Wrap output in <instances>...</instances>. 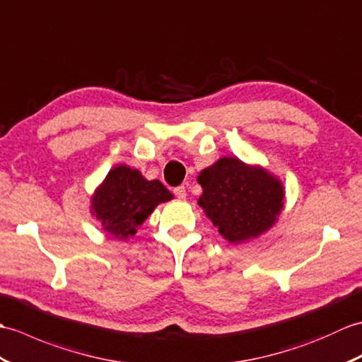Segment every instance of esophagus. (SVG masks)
Wrapping results in <instances>:
<instances>
[{
  "label": "esophagus",
  "mask_w": 362,
  "mask_h": 362,
  "mask_svg": "<svg viewBox=\"0 0 362 362\" xmlns=\"http://www.w3.org/2000/svg\"><path fill=\"white\" fill-rule=\"evenodd\" d=\"M173 194L176 195V197H178V198H181V199H184V198H186V187H184V186H178V187H175L173 189Z\"/></svg>",
  "instance_id": "34e87169"
}]
</instances>
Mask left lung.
Instances as JSON below:
<instances>
[{"label": "left lung", "mask_w": 362, "mask_h": 362, "mask_svg": "<svg viewBox=\"0 0 362 362\" xmlns=\"http://www.w3.org/2000/svg\"><path fill=\"white\" fill-rule=\"evenodd\" d=\"M198 204L230 243L246 242L268 230L284 207L282 182L260 167L221 158L199 173Z\"/></svg>", "instance_id": "left-lung-1"}]
</instances>
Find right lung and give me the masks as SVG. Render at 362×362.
Wrapping results in <instances>:
<instances>
[{
	"label": "right lung",
	"mask_w": 362,
	"mask_h": 362,
	"mask_svg": "<svg viewBox=\"0 0 362 362\" xmlns=\"http://www.w3.org/2000/svg\"><path fill=\"white\" fill-rule=\"evenodd\" d=\"M172 198L160 181H147L138 170L117 165L94 194L93 211L108 234L127 238L136 234L159 203Z\"/></svg>",
	"instance_id": "obj_1"
}]
</instances>
